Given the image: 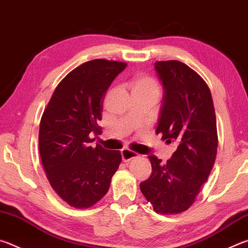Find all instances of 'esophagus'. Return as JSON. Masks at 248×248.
I'll list each match as a JSON object with an SVG mask.
<instances>
[{
  "label": "esophagus",
  "instance_id": "1",
  "mask_svg": "<svg viewBox=\"0 0 248 248\" xmlns=\"http://www.w3.org/2000/svg\"><path fill=\"white\" fill-rule=\"evenodd\" d=\"M121 157H123L124 162H129V161H131L132 158L138 157V153L133 152V151H131V150L124 149L121 151Z\"/></svg>",
  "mask_w": 248,
  "mask_h": 248
}]
</instances>
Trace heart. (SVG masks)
<instances>
[{
	"instance_id": "b5f03b06",
	"label": "heart",
	"mask_w": 248,
	"mask_h": 248,
	"mask_svg": "<svg viewBox=\"0 0 248 248\" xmlns=\"http://www.w3.org/2000/svg\"><path fill=\"white\" fill-rule=\"evenodd\" d=\"M132 92H141V93H152L158 95L159 89L156 81L146 75H138L131 82Z\"/></svg>"
}]
</instances>
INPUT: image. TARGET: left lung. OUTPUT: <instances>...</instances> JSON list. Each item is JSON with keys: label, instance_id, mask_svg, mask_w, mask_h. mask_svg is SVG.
Wrapping results in <instances>:
<instances>
[{"label": "left lung", "instance_id": "8db88e82", "mask_svg": "<svg viewBox=\"0 0 248 248\" xmlns=\"http://www.w3.org/2000/svg\"><path fill=\"white\" fill-rule=\"evenodd\" d=\"M154 68L164 90L156 133L177 150L165 164L149 155L152 174L140 189L155 212L180 213L194 203L215 165L216 112L208 85L189 66L170 60Z\"/></svg>", "mask_w": 248, "mask_h": 248}]
</instances>
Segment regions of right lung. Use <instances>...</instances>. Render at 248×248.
I'll return each mask as SVG.
<instances>
[{
    "label": "right lung",
    "mask_w": 248,
    "mask_h": 248,
    "mask_svg": "<svg viewBox=\"0 0 248 248\" xmlns=\"http://www.w3.org/2000/svg\"><path fill=\"white\" fill-rule=\"evenodd\" d=\"M127 63L96 59L66 75L54 90L39 128V152L50 185L74 208H89L107 194L121 162L119 151L92 146L102 134L103 100Z\"/></svg>",
    "instance_id": "obj_1"
}]
</instances>
